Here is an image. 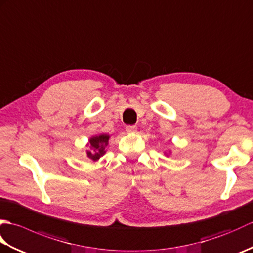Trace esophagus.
Segmentation results:
<instances>
[{
    "label": "esophagus",
    "mask_w": 253,
    "mask_h": 253,
    "mask_svg": "<svg viewBox=\"0 0 253 253\" xmlns=\"http://www.w3.org/2000/svg\"><path fill=\"white\" fill-rule=\"evenodd\" d=\"M126 131L128 133H136L137 127L135 125H128V126H126Z\"/></svg>",
    "instance_id": "1"
}]
</instances>
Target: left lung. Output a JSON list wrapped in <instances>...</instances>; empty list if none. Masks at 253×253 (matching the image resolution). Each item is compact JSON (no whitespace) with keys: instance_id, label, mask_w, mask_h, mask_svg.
<instances>
[{"instance_id":"obj_1","label":"left lung","mask_w":253,"mask_h":253,"mask_svg":"<svg viewBox=\"0 0 253 253\" xmlns=\"http://www.w3.org/2000/svg\"><path fill=\"white\" fill-rule=\"evenodd\" d=\"M170 152H171V151H170V150H169V151H165V152H164V154L166 155V157H169V154H170Z\"/></svg>"}]
</instances>
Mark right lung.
<instances>
[{
    "mask_svg": "<svg viewBox=\"0 0 253 253\" xmlns=\"http://www.w3.org/2000/svg\"><path fill=\"white\" fill-rule=\"evenodd\" d=\"M111 138L110 135L107 133H100V135H95L91 137L87 147H89V150H87V158L90 159L92 162H96L99 161L101 157L106 153V148L109 147V139Z\"/></svg>",
    "mask_w": 253,
    "mask_h": 253,
    "instance_id": "add662e5",
    "label": "right lung"
}]
</instances>
